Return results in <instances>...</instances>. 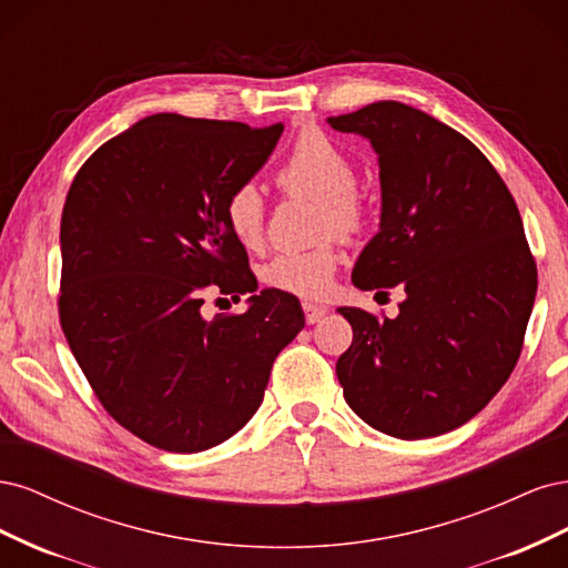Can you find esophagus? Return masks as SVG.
<instances>
[{
  "label": "esophagus",
  "instance_id": "esophagus-1",
  "mask_svg": "<svg viewBox=\"0 0 568 568\" xmlns=\"http://www.w3.org/2000/svg\"><path fill=\"white\" fill-rule=\"evenodd\" d=\"M303 313H305V322L307 324H315L326 315V307L324 305H315V303H303Z\"/></svg>",
  "mask_w": 568,
  "mask_h": 568
}]
</instances>
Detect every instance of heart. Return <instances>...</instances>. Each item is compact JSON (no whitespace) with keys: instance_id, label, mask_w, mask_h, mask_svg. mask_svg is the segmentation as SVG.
I'll use <instances>...</instances> for the list:
<instances>
[{"instance_id":"heart-1","label":"heart","mask_w":568,"mask_h":568,"mask_svg":"<svg viewBox=\"0 0 568 568\" xmlns=\"http://www.w3.org/2000/svg\"><path fill=\"white\" fill-rule=\"evenodd\" d=\"M277 182L291 194L311 196L320 203L322 232L341 236L355 234L365 222V205L355 194L357 170L351 156L322 132H305L280 168ZM225 222L244 248L263 242L265 203L253 184H242L225 201ZM338 267V251L322 244L311 251L280 253L263 267L270 288L298 298H320L332 288Z\"/></svg>"}]
</instances>
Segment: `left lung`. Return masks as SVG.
Masks as SVG:
<instances>
[{"label":"left lung","instance_id":"1","mask_svg":"<svg viewBox=\"0 0 568 568\" xmlns=\"http://www.w3.org/2000/svg\"><path fill=\"white\" fill-rule=\"evenodd\" d=\"M369 140L382 222L353 284L405 298L398 317L338 307L353 326L338 357L343 398L372 428L417 440L467 424L505 386L538 288L507 184L467 136L400 101L326 118Z\"/></svg>","mask_w":568,"mask_h":568}]
</instances>
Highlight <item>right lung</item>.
<instances>
[{"label":"right lung","mask_w":568,"mask_h":568,"mask_svg":"<svg viewBox=\"0 0 568 568\" xmlns=\"http://www.w3.org/2000/svg\"><path fill=\"white\" fill-rule=\"evenodd\" d=\"M284 125L156 113L84 161L61 215L59 317L97 398L168 453L232 438L261 407L274 357L305 317L296 296L255 294L225 222ZM211 285L253 293L242 316L202 317Z\"/></svg>","instance_id":"obj_1"}]
</instances>
